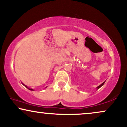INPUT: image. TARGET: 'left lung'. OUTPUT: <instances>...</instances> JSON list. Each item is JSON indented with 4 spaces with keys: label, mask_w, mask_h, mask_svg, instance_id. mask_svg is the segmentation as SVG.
Returning <instances> with one entry per match:
<instances>
[{
    "label": "left lung",
    "mask_w": 127,
    "mask_h": 127,
    "mask_svg": "<svg viewBox=\"0 0 127 127\" xmlns=\"http://www.w3.org/2000/svg\"><path fill=\"white\" fill-rule=\"evenodd\" d=\"M104 82H105V81H104V82H103V83H102V84H101V85H99V86H98V87H97V89H99V88H100V87H102V86H103V85H104Z\"/></svg>",
    "instance_id": "8db88e82"
}]
</instances>
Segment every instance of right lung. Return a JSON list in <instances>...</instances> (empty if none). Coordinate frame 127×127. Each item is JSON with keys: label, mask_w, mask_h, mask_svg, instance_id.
Wrapping results in <instances>:
<instances>
[{"label": "right lung", "mask_w": 127, "mask_h": 127, "mask_svg": "<svg viewBox=\"0 0 127 127\" xmlns=\"http://www.w3.org/2000/svg\"><path fill=\"white\" fill-rule=\"evenodd\" d=\"M23 85H24V84H23ZM24 85V86H25V87H26V88H28V89H29V90H32H32H33V89H32V88H28V87H27V86H26V85Z\"/></svg>", "instance_id": "add662e5"}]
</instances>
